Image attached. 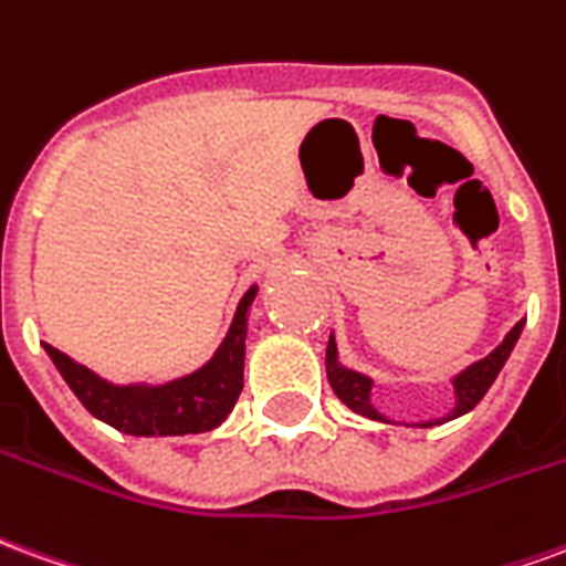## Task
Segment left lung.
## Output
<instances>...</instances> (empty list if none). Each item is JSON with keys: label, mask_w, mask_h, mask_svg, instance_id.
I'll return each mask as SVG.
<instances>
[{"label": "left lung", "mask_w": 566, "mask_h": 566, "mask_svg": "<svg viewBox=\"0 0 566 566\" xmlns=\"http://www.w3.org/2000/svg\"><path fill=\"white\" fill-rule=\"evenodd\" d=\"M522 328H525V319H518V323L506 332V337H503L501 344L494 346L489 356L480 358V361H473V365H468L464 370H458L455 377H452V389H455V403H452V410H449L443 419H428V422H419V428H434V424L452 422V419H458V416L470 413V410L485 398V391L492 389V382L497 379L501 368L506 365V358H510V353H513V346L518 344V337H522ZM325 370H328V382H332L334 395H337V398H340L353 413L368 416V419H377V422H389V419H386V416L379 413L377 407L370 403L374 379L365 377V374H358V370L346 368V365H340L334 334L328 337V349H325Z\"/></svg>", "instance_id": "obj_1"}]
</instances>
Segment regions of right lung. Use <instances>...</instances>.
Listing matches in <instances>:
<instances>
[{
	"instance_id": "add662e5",
	"label": "right lung",
	"mask_w": 566,
	"mask_h": 566,
	"mask_svg": "<svg viewBox=\"0 0 566 566\" xmlns=\"http://www.w3.org/2000/svg\"><path fill=\"white\" fill-rule=\"evenodd\" d=\"M259 286H250L234 307L232 325L217 346V353L192 374L168 382H111L96 370L77 365L74 358L44 344V353L69 382L90 413L111 428L132 437H177L213 431L232 413L243 389V349H247V323Z\"/></svg>"
}]
</instances>
